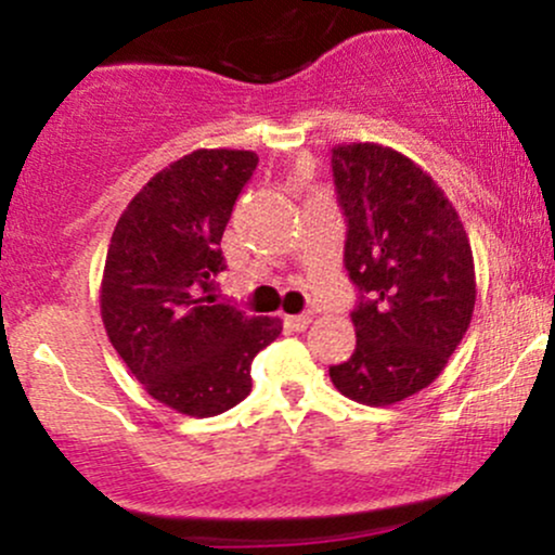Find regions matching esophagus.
Returning <instances> with one entry per match:
<instances>
[{"mask_svg":"<svg viewBox=\"0 0 555 555\" xmlns=\"http://www.w3.org/2000/svg\"><path fill=\"white\" fill-rule=\"evenodd\" d=\"M310 321H313V318H310V315H286L284 318V323L292 331H305V328L310 326Z\"/></svg>","mask_w":555,"mask_h":555,"instance_id":"obj_1","label":"esophagus"}]
</instances>
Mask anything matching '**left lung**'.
<instances>
[{"label": "left lung", "instance_id": "8db88e82", "mask_svg": "<svg viewBox=\"0 0 555 555\" xmlns=\"http://www.w3.org/2000/svg\"><path fill=\"white\" fill-rule=\"evenodd\" d=\"M347 216L344 266L360 289L352 358L328 375L344 397L386 406L441 375L475 310V260L460 214L428 171L378 143L331 151Z\"/></svg>", "mask_w": 555, "mask_h": 555}]
</instances>
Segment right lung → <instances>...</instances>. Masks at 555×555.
Masks as SVG:
<instances>
[{
    "label": "right lung",
    "instance_id": "add662e5",
    "mask_svg": "<svg viewBox=\"0 0 555 555\" xmlns=\"http://www.w3.org/2000/svg\"><path fill=\"white\" fill-rule=\"evenodd\" d=\"M258 167L253 151L197 149L127 203L101 279V318L127 371L180 415L214 417L250 393V362L279 318L216 302L221 234Z\"/></svg>",
    "mask_w": 555,
    "mask_h": 555
}]
</instances>
